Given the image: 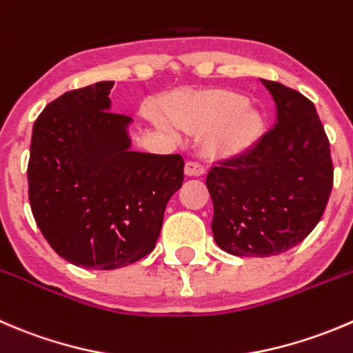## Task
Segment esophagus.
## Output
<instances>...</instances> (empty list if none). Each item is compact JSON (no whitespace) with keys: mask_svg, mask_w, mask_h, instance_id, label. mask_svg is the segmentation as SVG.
Listing matches in <instances>:
<instances>
[{"mask_svg":"<svg viewBox=\"0 0 353 353\" xmlns=\"http://www.w3.org/2000/svg\"><path fill=\"white\" fill-rule=\"evenodd\" d=\"M184 172H186V176L198 177L205 172V169L200 162H196V160H188L186 167H184Z\"/></svg>","mask_w":353,"mask_h":353,"instance_id":"1","label":"esophagus"}]
</instances>
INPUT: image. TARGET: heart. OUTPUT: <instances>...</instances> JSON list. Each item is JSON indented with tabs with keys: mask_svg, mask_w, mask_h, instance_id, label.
I'll use <instances>...</instances> for the list:
<instances>
[{
	"mask_svg": "<svg viewBox=\"0 0 353 353\" xmlns=\"http://www.w3.org/2000/svg\"><path fill=\"white\" fill-rule=\"evenodd\" d=\"M167 119L176 128L208 132L212 155L232 157L248 150L262 134V117L248 107V100L231 91H212L167 103Z\"/></svg>",
	"mask_w": 353,
	"mask_h": 353,
	"instance_id": "1",
	"label": "heart"
}]
</instances>
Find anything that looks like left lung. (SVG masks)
I'll use <instances>...</instances> for the list:
<instances>
[{"label":"left lung","instance_id":"obj_1","mask_svg":"<svg viewBox=\"0 0 353 353\" xmlns=\"http://www.w3.org/2000/svg\"><path fill=\"white\" fill-rule=\"evenodd\" d=\"M262 84L276 101L274 128L207 174L212 232L236 256H272L299 245L321 221L333 188L330 139L312 101L279 82Z\"/></svg>","mask_w":353,"mask_h":353}]
</instances>
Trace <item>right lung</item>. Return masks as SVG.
Returning a JSON list of instances; mask_svg holds the SVG:
<instances>
[{
  "label": "right lung",
  "mask_w": 353,
  "mask_h": 353,
  "mask_svg": "<svg viewBox=\"0 0 353 353\" xmlns=\"http://www.w3.org/2000/svg\"><path fill=\"white\" fill-rule=\"evenodd\" d=\"M114 82L67 91L34 122L27 165L34 221L51 248L110 271L148 255L167 201L183 186L181 155L129 152L131 117L110 110Z\"/></svg>",
  "instance_id": "add662e5"
}]
</instances>
